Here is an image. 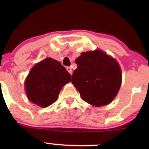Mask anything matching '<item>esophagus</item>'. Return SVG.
Listing matches in <instances>:
<instances>
[{
  "instance_id": "esophagus-1",
  "label": "esophagus",
  "mask_w": 149,
  "mask_h": 149,
  "mask_svg": "<svg viewBox=\"0 0 149 149\" xmlns=\"http://www.w3.org/2000/svg\"><path fill=\"white\" fill-rule=\"evenodd\" d=\"M66 69H67V70H68V73H70V75H72V73H73V70H72L71 68H70V67H67V68H66Z\"/></svg>"
}]
</instances>
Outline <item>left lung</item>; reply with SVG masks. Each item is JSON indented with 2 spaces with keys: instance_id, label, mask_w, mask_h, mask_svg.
<instances>
[{
  "instance_id": "left-lung-1",
  "label": "left lung",
  "mask_w": 149,
  "mask_h": 149,
  "mask_svg": "<svg viewBox=\"0 0 149 149\" xmlns=\"http://www.w3.org/2000/svg\"><path fill=\"white\" fill-rule=\"evenodd\" d=\"M75 63L78 67L71 82L84 101L97 107L110 103L122 82L121 70L116 60L97 49L83 52Z\"/></svg>"
}]
</instances>
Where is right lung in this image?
Wrapping results in <instances>:
<instances>
[{
  "mask_svg": "<svg viewBox=\"0 0 149 149\" xmlns=\"http://www.w3.org/2000/svg\"><path fill=\"white\" fill-rule=\"evenodd\" d=\"M71 76L63 65L48 58L32 68L25 81L29 100L47 107L56 101L62 87L70 81Z\"/></svg>",
  "mask_w": 149,
  "mask_h": 149,
  "instance_id": "right-lung-1",
  "label": "right lung"
}]
</instances>
